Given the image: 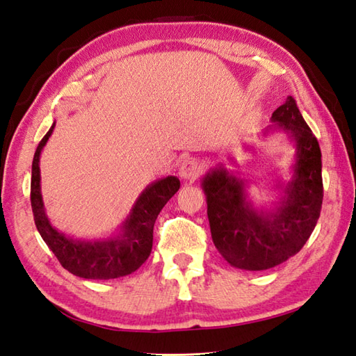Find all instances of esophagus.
<instances>
[{"instance_id": "34e87169", "label": "esophagus", "mask_w": 356, "mask_h": 356, "mask_svg": "<svg viewBox=\"0 0 356 356\" xmlns=\"http://www.w3.org/2000/svg\"><path fill=\"white\" fill-rule=\"evenodd\" d=\"M201 164L198 160H195V158H186V160L181 163V168H179V177L183 179H188V181H193L201 175Z\"/></svg>"}]
</instances>
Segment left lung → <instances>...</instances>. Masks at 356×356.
<instances>
[{"mask_svg":"<svg viewBox=\"0 0 356 356\" xmlns=\"http://www.w3.org/2000/svg\"><path fill=\"white\" fill-rule=\"evenodd\" d=\"M271 120L296 145L294 173L275 209L256 211L247 201L245 181L224 168L210 170L202 179L213 243L239 270L262 271L285 262L303 248L320 218L323 178L318 141L291 96L275 109Z\"/></svg>","mask_w":356,"mask_h":356,"instance_id":"8db88e82","label":"left lung"}]
</instances>
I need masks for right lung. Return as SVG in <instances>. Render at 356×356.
Instances as JSON below:
<instances>
[{"label":"right lung","mask_w":356,"mask_h":356,"mask_svg":"<svg viewBox=\"0 0 356 356\" xmlns=\"http://www.w3.org/2000/svg\"><path fill=\"white\" fill-rule=\"evenodd\" d=\"M54 128L39 141L31 164L30 201L39 234L58 257L60 265L82 279L109 280L128 275L146 262L152 251L154 224L161 209L178 192L179 179L165 177L149 184L134 204L122 225V233L106 241H79L54 228L45 215L41 195L39 156Z\"/></svg>","instance_id":"add662e5"}]
</instances>
